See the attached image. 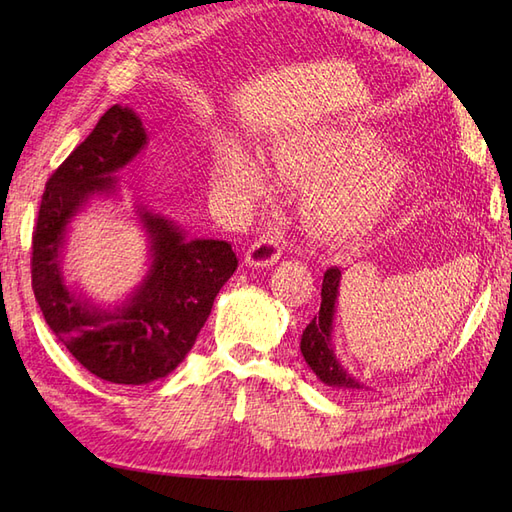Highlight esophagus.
<instances>
[{
    "label": "esophagus",
    "instance_id": "obj_1",
    "mask_svg": "<svg viewBox=\"0 0 512 512\" xmlns=\"http://www.w3.org/2000/svg\"><path fill=\"white\" fill-rule=\"evenodd\" d=\"M284 252V237L280 232H267L260 235L245 254V262L250 267H271L280 260Z\"/></svg>",
    "mask_w": 512,
    "mask_h": 512
}]
</instances>
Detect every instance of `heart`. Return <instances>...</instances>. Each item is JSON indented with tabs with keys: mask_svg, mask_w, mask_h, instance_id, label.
Wrapping results in <instances>:
<instances>
[{
	"mask_svg": "<svg viewBox=\"0 0 512 512\" xmlns=\"http://www.w3.org/2000/svg\"><path fill=\"white\" fill-rule=\"evenodd\" d=\"M369 132L316 128L284 138L269 151L277 173L288 179H318L305 196V213L322 235L352 239L386 213L404 188L408 166L393 153L378 151ZM224 188L260 194L267 185L262 166L241 149H228L218 168Z\"/></svg>",
	"mask_w": 512,
	"mask_h": 512,
	"instance_id": "heart-1",
	"label": "heart"
}]
</instances>
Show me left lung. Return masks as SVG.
<instances>
[{
	"instance_id": "8db88e82",
	"label": "left lung",
	"mask_w": 512,
	"mask_h": 512,
	"mask_svg": "<svg viewBox=\"0 0 512 512\" xmlns=\"http://www.w3.org/2000/svg\"><path fill=\"white\" fill-rule=\"evenodd\" d=\"M342 271L337 267L327 269L322 277V292H320V312L307 324L301 337V352L305 363L312 367L314 374L329 386L342 391H359L363 386L356 382L348 371L339 365L337 356L331 348V322L335 314V299Z\"/></svg>"
}]
</instances>
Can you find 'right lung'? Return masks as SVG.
<instances>
[{
	"label": "right lung",
	"mask_w": 512,
	"mask_h": 512,
	"mask_svg": "<svg viewBox=\"0 0 512 512\" xmlns=\"http://www.w3.org/2000/svg\"><path fill=\"white\" fill-rule=\"evenodd\" d=\"M145 141L134 111L108 108L46 181L32 235V288L46 324L89 374L111 384L168 376L192 350L215 297L239 265L230 243L188 241L160 215L143 213L153 265L132 301L106 314L68 292L57 258L68 220L87 196L113 188L108 177Z\"/></svg>",
	"instance_id": "add662e5"
}]
</instances>
